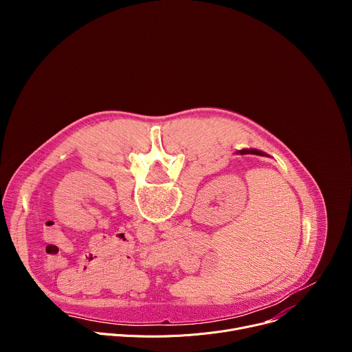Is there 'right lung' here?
<instances>
[{"mask_svg": "<svg viewBox=\"0 0 352 352\" xmlns=\"http://www.w3.org/2000/svg\"><path fill=\"white\" fill-rule=\"evenodd\" d=\"M241 155H258V156H266L263 152H259V150H255V148H246V150H241L239 152Z\"/></svg>", "mask_w": 352, "mask_h": 352, "instance_id": "right-lung-1", "label": "right lung"}]
</instances>
